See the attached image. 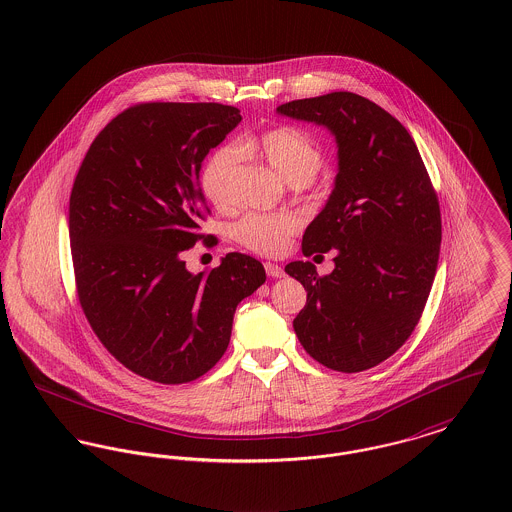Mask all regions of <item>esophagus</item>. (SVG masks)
I'll use <instances>...</instances> for the list:
<instances>
[{"mask_svg": "<svg viewBox=\"0 0 512 512\" xmlns=\"http://www.w3.org/2000/svg\"><path fill=\"white\" fill-rule=\"evenodd\" d=\"M265 271H267V275L273 276V278H282V276L286 275L280 265H275V263H271V261L265 263Z\"/></svg>", "mask_w": 512, "mask_h": 512, "instance_id": "1", "label": "esophagus"}]
</instances>
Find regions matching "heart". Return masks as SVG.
<instances>
[{
    "instance_id": "heart-1",
    "label": "heart",
    "mask_w": 512,
    "mask_h": 512,
    "mask_svg": "<svg viewBox=\"0 0 512 512\" xmlns=\"http://www.w3.org/2000/svg\"><path fill=\"white\" fill-rule=\"evenodd\" d=\"M241 154L263 159L288 185H308L323 161L314 140L294 126H278L261 136L245 138L237 148L222 146L208 158L200 175L204 195L218 208H230L236 200ZM296 230L298 220L292 214L251 212L234 226V237L255 253L278 255Z\"/></svg>"
}]
</instances>
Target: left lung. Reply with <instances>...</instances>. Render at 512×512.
Here are the masks:
<instances>
[{
    "mask_svg": "<svg viewBox=\"0 0 512 512\" xmlns=\"http://www.w3.org/2000/svg\"><path fill=\"white\" fill-rule=\"evenodd\" d=\"M276 113L327 128L337 144L333 191L302 239L306 257L335 249V269L319 276L310 261L286 265L308 292L294 331L323 366L368 370L409 339L425 310L442 239L438 198L405 126L366 97L333 91Z\"/></svg>",
    "mask_w": 512,
    "mask_h": 512,
    "instance_id": "left-lung-1",
    "label": "left lung"
}]
</instances>
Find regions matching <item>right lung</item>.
Segmentation results:
<instances>
[{"instance_id":"obj_1","label":"right lung","mask_w":512,"mask_h":512,"mask_svg":"<svg viewBox=\"0 0 512 512\" xmlns=\"http://www.w3.org/2000/svg\"><path fill=\"white\" fill-rule=\"evenodd\" d=\"M239 122L218 103L136 105L99 132L74 181L81 308L118 362L159 384L206 374L230 345L237 304L267 280L243 253L197 275L183 261L208 212L202 161Z\"/></svg>"}]
</instances>
